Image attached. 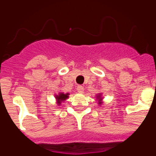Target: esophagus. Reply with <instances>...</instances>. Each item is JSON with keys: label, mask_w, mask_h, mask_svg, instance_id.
Segmentation results:
<instances>
[{"label": "esophagus", "mask_w": 156, "mask_h": 156, "mask_svg": "<svg viewBox=\"0 0 156 156\" xmlns=\"http://www.w3.org/2000/svg\"><path fill=\"white\" fill-rule=\"evenodd\" d=\"M76 90H77V91L79 92V93L82 94V93H83L84 88H83V87H82V86H80H80H78L76 87Z\"/></svg>", "instance_id": "1"}]
</instances>
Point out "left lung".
Wrapping results in <instances>:
<instances>
[{
    "label": "left lung",
    "mask_w": 156,
    "mask_h": 156,
    "mask_svg": "<svg viewBox=\"0 0 156 156\" xmlns=\"http://www.w3.org/2000/svg\"><path fill=\"white\" fill-rule=\"evenodd\" d=\"M95 100L97 101H98V105H101L103 104V96H102V94L101 93H98L96 94V96H95Z\"/></svg>",
    "instance_id": "left-lung-1"
}]
</instances>
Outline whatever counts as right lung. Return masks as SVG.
Wrapping results in <instances>:
<instances>
[{"instance_id":"right-lung-1","label":"right lung","mask_w":156,"mask_h":156,"mask_svg":"<svg viewBox=\"0 0 156 156\" xmlns=\"http://www.w3.org/2000/svg\"><path fill=\"white\" fill-rule=\"evenodd\" d=\"M69 93H66L64 92H59L58 94H55V98L56 100V104L58 106L61 105L63 101L66 100V99L69 98Z\"/></svg>"}]
</instances>
